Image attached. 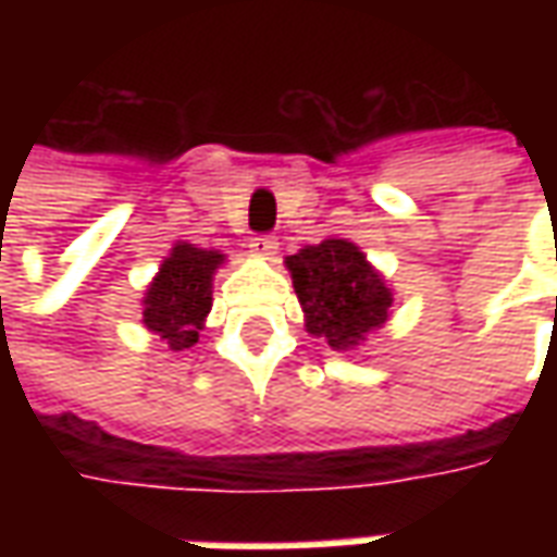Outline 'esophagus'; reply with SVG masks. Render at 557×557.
<instances>
[{"mask_svg": "<svg viewBox=\"0 0 557 557\" xmlns=\"http://www.w3.org/2000/svg\"><path fill=\"white\" fill-rule=\"evenodd\" d=\"M247 247H250V253L259 256V259H271V256L277 253L280 242L274 235H256V238H250Z\"/></svg>", "mask_w": 557, "mask_h": 557, "instance_id": "34e87169", "label": "esophagus"}]
</instances>
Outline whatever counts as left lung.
<instances>
[{
  "label": "left lung",
  "mask_w": 557,
  "mask_h": 557,
  "mask_svg": "<svg viewBox=\"0 0 557 557\" xmlns=\"http://www.w3.org/2000/svg\"><path fill=\"white\" fill-rule=\"evenodd\" d=\"M292 286L304 310L307 334L322 337L334 351H351L385 325L394 289L349 238L331 235L286 256Z\"/></svg>",
  "instance_id": "1"
}]
</instances>
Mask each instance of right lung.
Wrapping results in <instances>:
<instances>
[{"instance_id": "obj_1", "label": "right lung", "mask_w": 557, "mask_h": 557, "mask_svg": "<svg viewBox=\"0 0 557 557\" xmlns=\"http://www.w3.org/2000/svg\"><path fill=\"white\" fill-rule=\"evenodd\" d=\"M223 262L226 253L187 242H175L170 256H163L143 295V325L170 343L172 351L196 346L214 301V274Z\"/></svg>"}]
</instances>
